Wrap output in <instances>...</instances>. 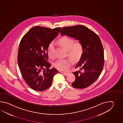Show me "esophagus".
<instances>
[{
	"instance_id": "esophagus-1",
	"label": "esophagus",
	"mask_w": 123,
	"mask_h": 123,
	"mask_svg": "<svg viewBox=\"0 0 123 123\" xmlns=\"http://www.w3.org/2000/svg\"><path fill=\"white\" fill-rule=\"evenodd\" d=\"M62 74H63L65 76H68V73H62Z\"/></svg>"
}]
</instances>
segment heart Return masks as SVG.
I'll list each match as a JSON object with an SVG mask.
<instances>
[{"instance_id": "heart-1", "label": "heart", "mask_w": 123, "mask_h": 123, "mask_svg": "<svg viewBox=\"0 0 123 123\" xmlns=\"http://www.w3.org/2000/svg\"><path fill=\"white\" fill-rule=\"evenodd\" d=\"M58 44L67 50V55L74 62L78 61L83 53V45L80 41L74 43V40L67 37H64L58 40ZM54 43L51 42L47 47V54L51 58H54ZM72 64L70 59L65 58L57 61L54 64L55 68L58 70L66 71L70 68Z\"/></svg>"}]
</instances>
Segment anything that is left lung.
I'll return each mask as SVG.
<instances>
[{
	"label": "left lung",
	"mask_w": 123,
	"mask_h": 123,
	"mask_svg": "<svg viewBox=\"0 0 123 123\" xmlns=\"http://www.w3.org/2000/svg\"><path fill=\"white\" fill-rule=\"evenodd\" d=\"M61 35L73 37L82 43L83 53L75 67H80L82 71L73 73L76 79L72 85L78 89L87 87L98 78L104 66V50L99 37L86 26L80 25L64 27Z\"/></svg>",
	"instance_id": "1"
}]
</instances>
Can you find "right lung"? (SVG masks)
<instances>
[{
    "label": "right lung",
    "instance_id": "add662e5",
    "mask_svg": "<svg viewBox=\"0 0 123 123\" xmlns=\"http://www.w3.org/2000/svg\"><path fill=\"white\" fill-rule=\"evenodd\" d=\"M61 29L35 26L21 39L18 55L19 68L26 84L35 91L42 92L48 89L54 76L59 73L55 68H50L47 50Z\"/></svg>",
    "mask_w": 123,
    "mask_h": 123
}]
</instances>
